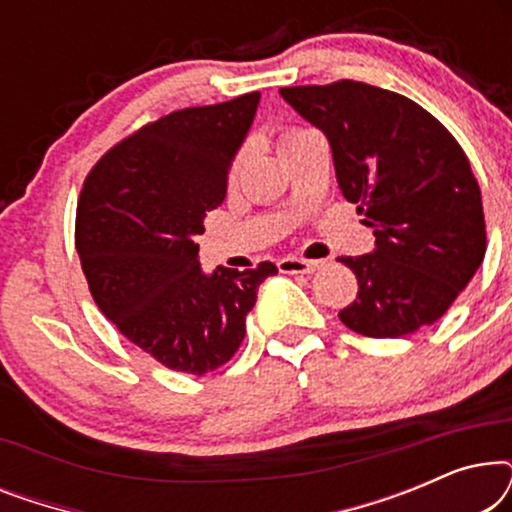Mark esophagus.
<instances>
[{"instance_id":"34e87169","label":"esophagus","mask_w":512,"mask_h":512,"mask_svg":"<svg viewBox=\"0 0 512 512\" xmlns=\"http://www.w3.org/2000/svg\"><path fill=\"white\" fill-rule=\"evenodd\" d=\"M277 268L279 272H284V275H310V272L321 268V263L305 261V258H296V256H286L277 263Z\"/></svg>"}]
</instances>
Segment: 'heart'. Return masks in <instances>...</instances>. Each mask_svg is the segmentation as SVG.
I'll use <instances>...</instances> for the list:
<instances>
[{
	"label": "heart",
	"mask_w": 512,
	"mask_h": 512,
	"mask_svg": "<svg viewBox=\"0 0 512 512\" xmlns=\"http://www.w3.org/2000/svg\"><path fill=\"white\" fill-rule=\"evenodd\" d=\"M298 132H303V128H286V130L282 132V137H279V144H284L286 139L296 137ZM237 172H240V158H235L233 165H230V170H228V181H230V184H233V181L237 179Z\"/></svg>",
	"instance_id": "heart-1"
}]
</instances>
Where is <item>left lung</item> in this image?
<instances>
[{
	"label": "left lung",
	"instance_id": "left-lung-1",
	"mask_svg": "<svg viewBox=\"0 0 512 512\" xmlns=\"http://www.w3.org/2000/svg\"><path fill=\"white\" fill-rule=\"evenodd\" d=\"M333 149L347 202L375 228V251L342 256L359 293L340 321L403 338L438 321L487 249L480 186L452 132L417 102L363 81L279 90Z\"/></svg>",
	"mask_w": 512,
	"mask_h": 512
}]
</instances>
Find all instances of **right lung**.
Wrapping results in <instances>:
<instances>
[{
  "label": "right lung",
  "mask_w": 512,
  "mask_h": 512,
  "mask_svg": "<svg viewBox=\"0 0 512 512\" xmlns=\"http://www.w3.org/2000/svg\"><path fill=\"white\" fill-rule=\"evenodd\" d=\"M261 93L172 111L111 146L83 181L76 251L102 314L165 368L207 375L247 333L256 291L277 268L200 270L195 237L226 198L228 167Z\"/></svg>",
  "instance_id": "right-lung-1"
}]
</instances>
